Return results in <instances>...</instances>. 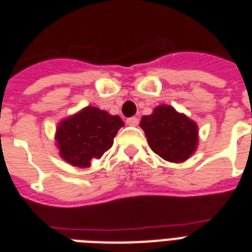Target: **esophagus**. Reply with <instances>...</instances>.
I'll list each match as a JSON object with an SVG mask.
<instances>
[{
    "instance_id": "1",
    "label": "esophagus",
    "mask_w": 252,
    "mask_h": 252,
    "mask_svg": "<svg viewBox=\"0 0 252 252\" xmlns=\"http://www.w3.org/2000/svg\"><path fill=\"white\" fill-rule=\"evenodd\" d=\"M126 124L130 126H138V119L137 118H129L126 119Z\"/></svg>"
}]
</instances>
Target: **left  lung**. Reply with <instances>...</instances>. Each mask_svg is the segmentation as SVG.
Returning <instances> with one entry per match:
<instances>
[{
	"mask_svg": "<svg viewBox=\"0 0 252 252\" xmlns=\"http://www.w3.org/2000/svg\"><path fill=\"white\" fill-rule=\"evenodd\" d=\"M154 153L168 162H184L197 148V126L175 108L161 104L140 123Z\"/></svg>",
	"mask_w": 252,
	"mask_h": 252,
	"instance_id": "obj_1",
	"label": "left lung"
}]
</instances>
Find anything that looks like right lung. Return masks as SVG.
Masks as SVG:
<instances>
[{"mask_svg": "<svg viewBox=\"0 0 252 252\" xmlns=\"http://www.w3.org/2000/svg\"><path fill=\"white\" fill-rule=\"evenodd\" d=\"M124 123L118 115H110L98 107H85L60 122L56 129L61 158L76 167H89L114 144V138Z\"/></svg>", "mask_w": 252, "mask_h": 252, "instance_id": "1", "label": "right lung"}]
</instances>
